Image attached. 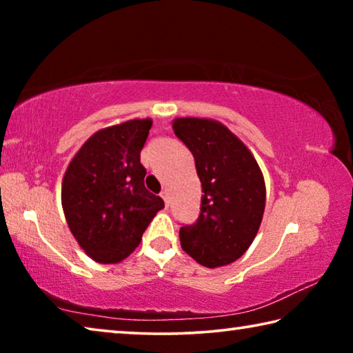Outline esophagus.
<instances>
[{"instance_id":"esophagus-1","label":"esophagus","mask_w":353,"mask_h":353,"mask_svg":"<svg viewBox=\"0 0 353 353\" xmlns=\"http://www.w3.org/2000/svg\"><path fill=\"white\" fill-rule=\"evenodd\" d=\"M160 198H162V199L165 201L166 207H168V193H166V191H162V193H160Z\"/></svg>"}]
</instances>
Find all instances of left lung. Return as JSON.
<instances>
[{"label": "left lung", "mask_w": 353, "mask_h": 353, "mask_svg": "<svg viewBox=\"0 0 353 353\" xmlns=\"http://www.w3.org/2000/svg\"><path fill=\"white\" fill-rule=\"evenodd\" d=\"M172 129L193 154L204 193L198 221L181 227V246L205 268L229 265L259 232L266 201L263 172L246 145L219 121L176 118Z\"/></svg>", "instance_id": "obj_1"}]
</instances>
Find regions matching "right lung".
<instances>
[{"mask_svg":"<svg viewBox=\"0 0 353 353\" xmlns=\"http://www.w3.org/2000/svg\"><path fill=\"white\" fill-rule=\"evenodd\" d=\"M152 119H130L98 130L65 171L62 207L71 234L90 259L118 263L134 252L165 207L145 187L140 163Z\"/></svg>","mask_w":353,"mask_h":353,"instance_id":"right-lung-1","label":"right lung"}]
</instances>
